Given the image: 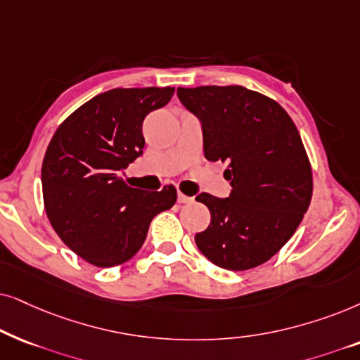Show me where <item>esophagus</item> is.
I'll use <instances>...</instances> for the list:
<instances>
[{
  "label": "esophagus",
  "instance_id": "1",
  "mask_svg": "<svg viewBox=\"0 0 360 360\" xmlns=\"http://www.w3.org/2000/svg\"><path fill=\"white\" fill-rule=\"evenodd\" d=\"M177 202H179V204H189V202H193V198H189V195H184L183 193H177Z\"/></svg>",
  "mask_w": 360,
  "mask_h": 360
}]
</instances>
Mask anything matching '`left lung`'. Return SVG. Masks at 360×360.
Here are the masks:
<instances>
[{
  "label": "left lung",
  "instance_id": "obj_1",
  "mask_svg": "<svg viewBox=\"0 0 360 360\" xmlns=\"http://www.w3.org/2000/svg\"><path fill=\"white\" fill-rule=\"evenodd\" d=\"M199 118L204 155L227 161L229 198L199 194L210 224L195 245L214 265L242 271L275 255L303 220L313 176L293 120L275 100L240 85L177 89Z\"/></svg>",
  "mask_w": 360,
  "mask_h": 360
}]
</instances>
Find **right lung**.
I'll list each match as a JSON object with an SVG mask.
<instances>
[{
    "label": "right lung",
    "mask_w": 360,
    "mask_h": 360,
    "mask_svg": "<svg viewBox=\"0 0 360 360\" xmlns=\"http://www.w3.org/2000/svg\"><path fill=\"white\" fill-rule=\"evenodd\" d=\"M174 87L113 89L77 108L57 128L42 161L46 214L62 242L97 266L128 262L151 220L176 202L174 186L130 188L128 165L143 155V120Z\"/></svg>",
    "instance_id": "obj_1"
}]
</instances>
